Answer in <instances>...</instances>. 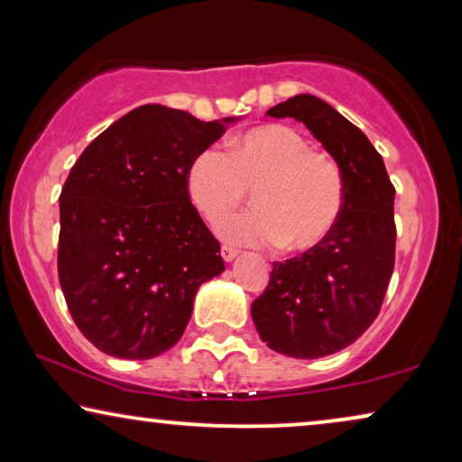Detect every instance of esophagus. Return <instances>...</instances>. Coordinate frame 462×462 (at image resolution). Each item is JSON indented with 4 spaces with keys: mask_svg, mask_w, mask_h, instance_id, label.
I'll return each mask as SVG.
<instances>
[{
    "mask_svg": "<svg viewBox=\"0 0 462 462\" xmlns=\"http://www.w3.org/2000/svg\"><path fill=\"white\" fill-rule=\"evenodd\" d=\"M220 254H223V258H225L226 263H229V261H233V258L237 256V250L233 248V245H226V244H225L223 248H220Z\"/></svg>",
    "mask_w": 462,
    "mask_h": 462,
    "instance_id": "34e87169",
    "label": "esophagus"
}]
</instances>
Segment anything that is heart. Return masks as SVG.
<instances>
[{"label": "heart", "mask_w": 462, "mask_h": 462, "mask_svg": "<svg viewBox=\"0 0 462 462\" xmlns=\"http://www.w3.org/2000/svg\"><path fill=\"white\" fill-rule=\"evenodd\" d=\"M191 204L214 223L253 189L254 211L220 220L218 236L244 245L305 252L324 244L345 210L343 170L332 155L311 149L299 130L267 124L193 157L185 176Z\"/></svg>", "instance_id": "obj_1"}]
</instances>
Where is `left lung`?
<instances>
[{
	"mask_svg": "<svg viewBox=\"0 0 462 462\" xmlns=\"http://www.w3.org/2000/svg\"><path fill=\"white\" fill-rule=\"evenodd\" d=\"M267 116L305 124L343 170L346 193L324 244L273 263L252 319L263 343L282 356H332L356 343L381 311L395 264V187L364 132L321 98L299 94Z\"/></svg>",
	"mask_w": 462,
	"mask_h": 462,
	"instance_id": "obj_1",
	"label": "left lung"
}]
</instances>
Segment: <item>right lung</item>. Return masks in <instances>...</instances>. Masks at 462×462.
Listing matches in <instances>:
<instances>
[{
  "label": "right lung",
  "mask_w": 462,
  "mask_h": 462,
  "mask_svg": "<svg viewBox=\"0 0 462 462\" xmlns=\"http://www.w3.org/2000/svg\"><path fill=\"white\" fill-rule=\"evenodd\" d=\"M231 122L138 106L94 138L69 172L59 280L73 321L106 356L149 359L174 346L195 292L225 271L185 176Z\"/></svg>",
  "instance_id": "right-lung-1"
}]
</instances>
